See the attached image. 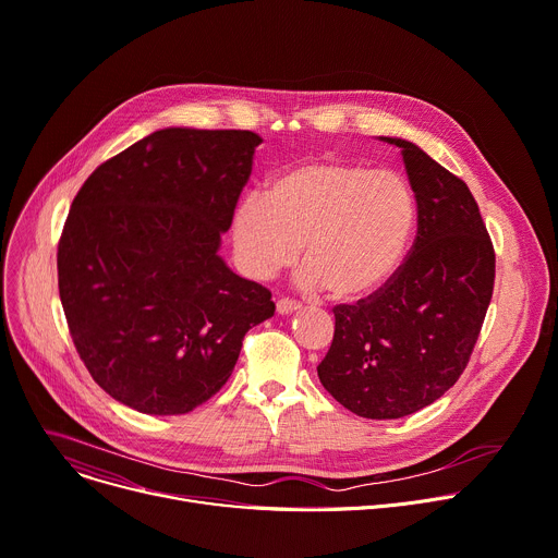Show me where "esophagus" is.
<instances>
[{
	"mask_svg": "<svg viewBox=\"0 0 558 558\" xmlns=\"http://www.w3.org/2000/svg\"><path fill=\"white\" fill-rule=\"evenodd\" d=\"M276 312H278V316H291V314L300 312V305H298V302L289 300V298H282V300L276 302Z\"/></svg>",
	"mask_w": 558,
	"mask_h": 558,
	"instance_id": "obj_1",
	"label": "esophagus"
}]
</instances>
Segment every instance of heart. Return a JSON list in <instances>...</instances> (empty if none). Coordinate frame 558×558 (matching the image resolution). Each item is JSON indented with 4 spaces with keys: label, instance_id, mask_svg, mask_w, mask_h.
Masks as SVG:
<instances>
[{
    "label": "heart",
    "instance_id": "1",
    "mask_svg": "<svg viewBox=\"0 0 558 558\" xmlns=\"http://www.w3.org/2000/svg\"><path fill=\"white\" fill-rule=\"evenodd\" d=\"M414 229L412 191L393 171L336 158L302 160L246 195L233 214L242 269L267 280L300 256L298 282L331 300L376 293L398 269Z\"/></svg>",
    "mask_w": 558,
    "mask_h": 558
}]
</instances>
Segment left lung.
<instances>
[{"instance_id":"8db88e82","label":"left lung","mask_w":558,"mask_h":558,"mask_svg":"<svg viewBox=\"0 0 558 558\" xmlns=\"http://www.w3.org/2000/svg\"><path fill=\"white\" fill-rule=\"evenodd\" d=\"M418 231L393 278L340 305L318 365L323 387L356 416L391 421L438 400L463 374L494 289V246L468 184L402 137Z\"/></svg>"}]
</instances>
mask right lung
<instances>
[{
    "label": "right lung",
    "mask_w": 558,
    "mask_h": 558,
    "mask_svg": "<svg viewBox=\"0 0 558 558\" xmlns=\"http://www.w3.org/2000/svg\"><path fill=\"white\" fill-rule=\"evenodd\" d=\"M263 137L169 126L97 167L58 248L66 323L93 380L126 408L178 416L229 380L271 293L220 256Z\"/></svg>",
    "instance_id": "add662e5"
}]
</instances>
